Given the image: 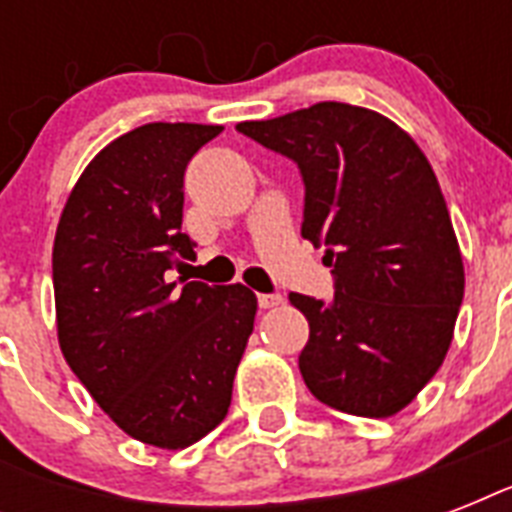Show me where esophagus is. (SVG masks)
Here are the masks:
<instances>
[{"instance_id":"obj_1","label":"esophagus","mask_w":512,"mask_h":512,"mask_svg":"<svg viewBox=\"0 0 512 512\" xmlns=\"http://www.w3.org/2000/svg\"><path fill=\"white\" fill-rule=\"evenodd\" d=\"M284 303V297L279 292H271V295H257V305L260 308H276V305Z\"/></svg>"}]
</instances>
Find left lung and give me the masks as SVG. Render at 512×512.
Returning a JSON list of instances; mask_svg holds the SVG:
<instances>
[{
	"mask_svg": "<svg viewBox=\"0 0 512 512\" xmlns=\"http://www.w3.org/2000/svg\"><path fill=\"white\" fill-rule=\"evenodd\" d=\"M236 130L297 164L300 233L335 276L327 303L289 295L311 327L305 385L340 412H401L444 364L465 295L436 172L398 124L335 100Z\"/></svg>",
	"mask_w": 512,
	"mask_h": 512,
	"instance_id": "8db88e82",
	"label": "left lung"
}]
</instances>
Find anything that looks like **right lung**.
Here are the masks:
<instances>
[{"instance_id": "obj_1", "label": "right lung", "mask_w": 512, "mask_h": 512, "mask_svg": "<svg viewBox=\"0 0 512 512\" xmlns=\"http://www.w3.org/2000/svg\"><path fill=\"white\" fill-rule=\"evenodd\" d=\"M220 132L154 122L108 143L68 196L52 247L71 372L127 436L159 449H185L225 420L255 327L244 284L170 281L196 247L180 228L185 167Z\"/></svg>"}]
</instances>
